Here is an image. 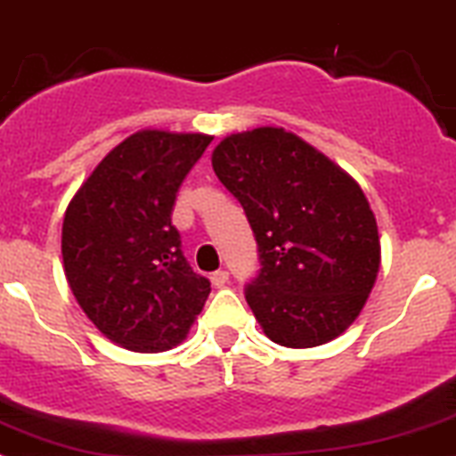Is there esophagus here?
<instances>
[{
    "label": "esophagus",
    "instance_id": "obj_1",
    "mask_svg": "<svg viewBox=\"0 0 456 456\" xmlns=\"http://www.w3.org/2000/svg\"><path fill=\"white\" fill-rule=\"evenodd\" d=\"M208 279H211V283H214L216 288H224L229 283V274L224 270H218V272H214V274L208 276Z\"/></svg>",
    "mask_w": 456,
    "mask_h": 456
}]
</instances>
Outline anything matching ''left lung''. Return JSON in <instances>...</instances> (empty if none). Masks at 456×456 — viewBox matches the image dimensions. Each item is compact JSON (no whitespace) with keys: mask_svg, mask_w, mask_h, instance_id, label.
Segmentation results:
<instances>
[{"mask_svg":"<svg viewBox=\"0 0 456 456\" xmlns=\"http://www.w3.org/2000/svg\"><path fill=\"white\" fill-rule=\"evenodd\" d=\"M211 164L256 233L263 267L245 299L263 333L288 348L339 338L380 270L376 216L360 184L276 126L227 134Z\"/></svg>","mask_w":456,"mask_h":456,"instance_id":"1","label":"left lung"}]
</instances>
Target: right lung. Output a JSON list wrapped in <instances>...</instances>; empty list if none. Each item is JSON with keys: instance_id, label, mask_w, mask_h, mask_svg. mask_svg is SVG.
<instances>
[{"instance_id": "add662e5", "label": "right lung", "mask_w": 456, "mask_h": 456, "mask_svg": "<svg viewBox=\"0 0 456 456\" xmlns=\"http://www.w3.org/2000/svg\"><path fill=\"white\" fill-rule=\"evenodd\" d=\"M211 139L137 130L99 161L67 204V283L89 322L127 351L161 353L184 342L211 292L186 263L170 223L177 191Z\"/></svg>"}]
</instances>
